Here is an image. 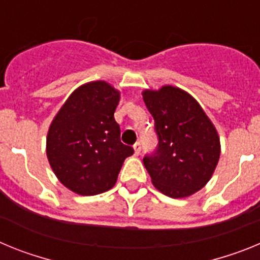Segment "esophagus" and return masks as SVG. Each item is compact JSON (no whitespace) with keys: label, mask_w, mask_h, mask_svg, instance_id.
<instances>
[{"label":"esophagus","mask_w":260,"mask_h":260,"mask_svg":"<svg viewBox=\"0 0 260 260\" xmlns=\"http://www.w3.org/2000/svg\"><path fill=\"white\" fill-rule=\"evenodd\" d=\"M134 152H135V155H139V153H141V148H142V146H141V142H137V143L134 144Z\"/></svg>","instance_id":"esophagus-1"}]
</instances>
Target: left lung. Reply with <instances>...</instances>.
Segmentation results:
<instances>
[{
  "instance_id": "obj_1",
  "label": "left lung",
  "mask_w": 260,
  "mask_h": 260,
  "mask_svg": "<svg viewBox=\"0 0 260 260\" xmlns=\"http://www.w3.org/2000/svg\"><path fill=\"white\" fill-rule=\"evenodd\" d=\"M155 119L158 143L143 157L153 186L171 198H185L201 190L212 177L220 157L215 126L198 102L173 86L143 91Z\"/></svg>"
}]
</instances>
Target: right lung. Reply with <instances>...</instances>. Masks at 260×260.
Masks as SVG:
<instances>
[{
  "label": "right lung",
  "instance_id": "right-lung-1",
  "mask_svg": "<svg viewBox=\"0 0 260 260\" xmlns=\"http://www.w3.org/2000/svg\"><path fill=\"white\" fill-rule=\"evenodd\" d=\"M119 92L103 80L80 86L50 123L47 156L62 185L79 195L112 189L133 147L121 142L114 119Z\"/></svg>",
  "mask_w": 260,
  "mask_h": 260
}]
</instances>
